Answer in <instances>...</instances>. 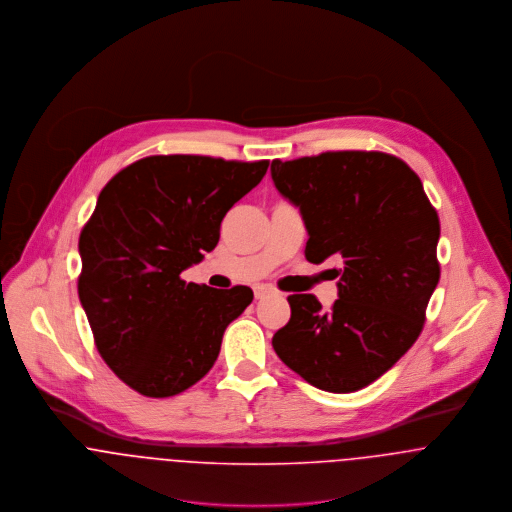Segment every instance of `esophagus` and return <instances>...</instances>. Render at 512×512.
<instances>
[{"label": "esophagus", "mask_w": 512, "mask_h": 512, "mask_svg": "<svg viewBox=\"0 0 512 512\" xmlns=\"http://www.w3.org/2000/svg\"><path fill=\"white\" fill-rule=\"evenodd\" d=\"M269 294H273V288H269V286H257V288H255V298H257V300H261V298H265V296H269Z\"/></svg>", "instance_id": "1"}]
</instances>
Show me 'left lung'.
Here are the masks:
<instances>
[{
    "mask_svg": "<svg viewBox=\"0 0 512 512\" xmlns=\"http://www.w3.org/2000/svg\"><path fill=\"white\" fill-rule=\"evenodd\" d=\"M271 176L308 229L306 259L341 261L338 300L290 294L273 336L284 365L328 393H353L387 373L418 340L440 281V218L422 180L381 151L275 159Z\"/></svg>",
    "mask_w": 512,
    "mask_h": 512,
    "instance_id": "obj_1",
    "label": "left lung"
}]
</instances>
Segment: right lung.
Wrapping results in <instances>:
<instances>
[{"label": "right lung", "instance_id": "1", "mask_svg": "<svg viewBox=\"0 0 512 512\" xmlns=\"http://www.w3.org/2000/svg\"><path fill=\"white\" fill-rule=\"evenodd\" d=\"M267 169L269 161L153 155L102 188L78 239V296L102 359L139 395L174 397L196 385L229 322L251 304L249 286L218 290L180 273L218 245L229 208Z\"/></svg>", "mask_w": 512, "mask_h": 512}]
</instances>
